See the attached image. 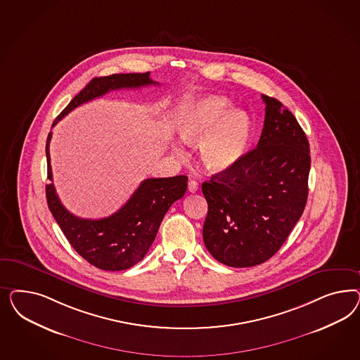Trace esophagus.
<instances>
[{"mask_svg":"<svg viewBox=\"0 0 360 360\" xmlns=\"http://www.w3.org/2000/svg\"><path fill=\"white\" fill-rule=\"evenodd\" d=\"M198 188H199L198 182H195V181H190V182H188V191H190V193H196Z\"/></svg>","mask_w":360,"mask_h":360,"instance_id":"34e87169","label":"esophagus"}]
</instances>
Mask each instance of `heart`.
Returning <instances> with one entry per match:
<instances>
[{
  "instance_id": "b5f03b06",
  "label": "heart",
  "mask_w": 360,
  "mask_h": 360,
  "mask_svg": "<svg viewBox=\"0 0 360 360\" xmlns=\"http://www.w3.org/2000/svg\"><path fill=\"white\" fill-rule=\"evenodd\" d=\"M176 131L188 145L199 143V160L205 169L223 174L243 161L251 145V117L224 96L210 95L187 103L176 121ZM176 153H181L174 146Z\"/></svg>"
}]
</instances>
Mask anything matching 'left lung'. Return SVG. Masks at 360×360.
Returning <instances> with one entry per match:
<instances>
[{"instance_id":"left-lung-1","label":"left lung","mask_w":360,"mask_h":360,"mask_svg":"<svg viewBox=\"0 0 360 360\" xmlns=\"http://www.w3.org/2000/svg\"><path fill=\"white\" fill-rule=\"evenodd\" d=\"M262 137L231 172L202 184L208 205L203 240L219 262L247 268L281 248L307 200L310 148L293 113L262 95Z\"/></svg>"}]
</instances>
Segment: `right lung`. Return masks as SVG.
<instances>
[{
    "label": "right lung",
    "instance_id": "add662e5",
    "mask_svg": "<svg viewBox=\"0 0 360 360\" xmlns=\"http://www.w3.org/2000/svg\"><path fill=\"white\" fill-rule=\"evenodd\" d=\"M149 75V72L115 74L92 79L55 119L53 127L72 109L109 91L158 84ZM51 134L50 131L46 143L47 178L50 181H53L49 150ZM186 188V175L148 178L117 212L96 220L72 215L60 203L53 182L46 186V198L68 243L86 262L103 271H124L141 262L157 236L165 214L175 200L185 195Z\"/></svg>",
    "mask_w": 360,
    "mask_h": 360
}]
</instances>
